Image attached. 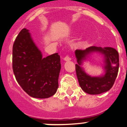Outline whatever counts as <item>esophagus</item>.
<instances>
[{"instance_id": "1", "label": "esophagus", "mask_w": 127, "mask_h": 127, "mask_svg": "<svg viewBox=\"0 0 127 127\" xmlns=\"http://www.w3.org/2000/svg\"><path fill=\"white\" fill-rule=\"evenodd\" d=\"M64 60H65V61H70V60H71V58H70L69 56L67 55L66 57H64Z\"/></svg>"}]
</instances>
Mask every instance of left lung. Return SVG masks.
Listing matches in <instances>:
<instances>
[{"instance_id": "8db88e82", "label": "left lung", "mask_w": 127, "mask_h": 127, "mask_svg": "<svg viewBox=\"0 0 127 127\" xmlns=\"http://www.w3.org/2000/svg\"><path fill=\"white\" fill-rule=\"evenodd\" d=\"M93 52H99L104 56L105 74L99 77H92L86 74L80 66L82 62ZM77 64L76 72L82 90L90 95H98L109 90L114 85L119 69V54L111 47L90 46L85 50L75 51Z\"/></svg>"}]
</instances>
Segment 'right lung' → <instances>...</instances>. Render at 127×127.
<instances>
[{
    "label": "right lung",
    "mask_w": 127,
    "mask_h": 127,
    "mask_svg": "<svg viewBox=\"0 0 127 127\" xmlns=\"http://www.w3.org/2000/svg\"><path fill=\"white\" fill-rule=\"evenodd\" d=\"M60 57L54 53L42 58L29 30L22 29L13 47V69L16 79L30 97H51L58 88Z\"/></svg>",
    "instance_id": "1"
}]
</instances>
